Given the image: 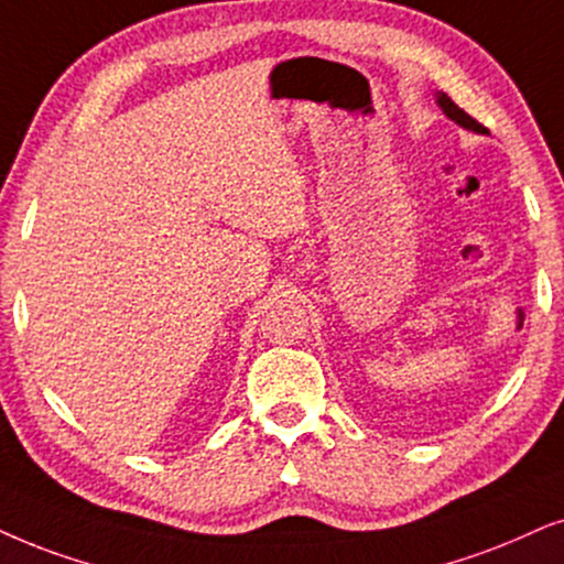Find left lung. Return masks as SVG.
<instances>
[{"instance_id": "obj_1", "label": "left lung", "mask_w": 564, "mask_h": 564, "mask_svg": "<svg viewBox=\"0 0 564 564\" xmlns=\"http://www.w3.org/2000/svg\"><path fill=\"white\" fill-rule=\"evenodd\" d=\"M437 104L442 106V111H445L447 117H451V119H455V122H458L460 127H468V130L484 132V127H481L479 122H476V119L471 117V113H466V111H463L460 106L455 104L451 96H447V93H440V96H437Z\"/></svg>"}]
</instances>
